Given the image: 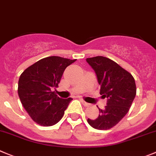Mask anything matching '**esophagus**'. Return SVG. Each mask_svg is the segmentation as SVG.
<instances>
[{
	"label": "esophagus",
	"mask_w": 156,
	"mask_h": 156,
	"mask_svg": "<svg viewBox=\"0 0 156 156\" xmlns=\"http://www.w3.org/2000/svg\"><path fill=\"white\" fill-rule=\"evenodd\" d=\"M81 103H82L83 105H84V106H88V105H89V104H88V102H86V101H84V100L81 99Z\"/></svg>",
	"instance_id": "esophagus-1"
}]
</instances>
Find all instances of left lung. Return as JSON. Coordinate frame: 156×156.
Masks as SVG:
<instances>
[{
    "instance_id": "obj_1",
    "label": "left lung",
    "mask_w": 156,
    "mask_h": 156,
    "mask_svg": "<svg viewBox=\"0 0 156 156\" xmlns=\"http://www.w3.org/2000/svg\"><path fill=\"white\" fill-rule=\"evenodd\" d=\"M95 71L100 94L108 99L105 109H99L96 119H88V124L98 130L110 129L119 123L129 112L136 94L133 76L114 61L102 56L86 59Z\"/></svg>"
}]
</instances>
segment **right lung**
Masks as SVG:
<instances>
[{"label":"right lung","instance_id":"add662e5","mask_svg":"<svg viewBox=\"0 0 156 156\" xmlns=\"http://www.w3.org/2000/svg\"><path fill=\"white\" fill-rule=\"evenodd\" d=\"M75 61L47 57L26 68L21 75L17 88L19 98L37 124L51 126L62 119L72 98L62 99L51 89L58 88L65 68Z\"/></svg>","mask_w":156,"mask_h":156}]
</instances>
